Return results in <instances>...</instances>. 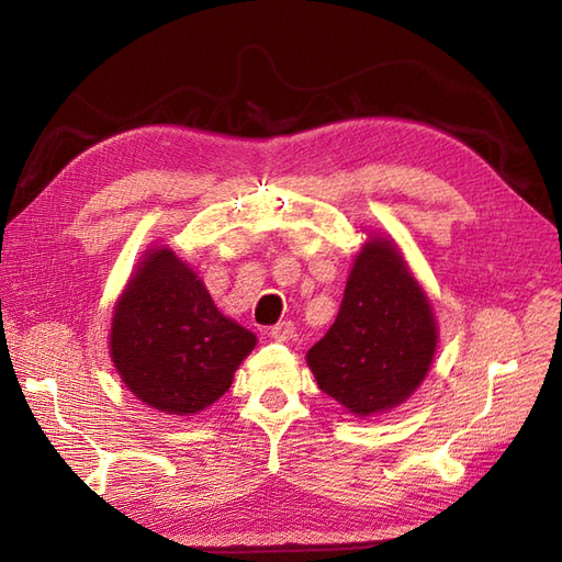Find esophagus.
Listing matches in <instances>:
<instances>
[{
    "instance_id": "1",
    "label": "esophagus",
    "mask_w": 562,
    "mask_h": 562,
    "mask_svg": "<svg viewBox=\"0 0 562 562\" xmlns=\"http://www.w3.org/2000/svg\"><path fill=\"white\" fill-rule=\"evenodd\" d=\"M269 337L277 339V342H288V339L295 337V328L291 321H283V323H277V326L269 328Z\"/></svg>"
}]
</instances>
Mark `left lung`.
Returning a JSON list of instances; mask_svg holds the SVG:
<instances>
[{
	"label": "left lung",
	"instance_id": "left-lung-1",
	"mask_svg": "<svg viewBox=\"0 0 562 562\" xmlns=\"http://www.w3.org/2000/svg\"><path fill=\"white\" fill-rule=\"evenodd\" d=\"M438 345L429 295L398 244L370 232L330 330L307 351L316 384L353 417L389 413L427 378Z\"/></svg>",
	"mask_w": 562,
	"mask_h": 562
}]
</instances>
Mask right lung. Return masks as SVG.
<instances>
[{
  "mask_svg": "<svg viewBox=\"0 0 562 562\" xmlns=\"http://www.w3.org/2000/svg\"><path fill=\"white\" fill-rule=\"evenodd\" d=\"M110 356L131 394L166 415H196L232 386L258 345L215 307L196 271L173 248L143 252L114 302Z\"/></svg>",
  "mask_w": 562,
  "mask_h": 562,
  "instance_id": "right-lung-1",
  "label": "right lung"
}]
</instances>
